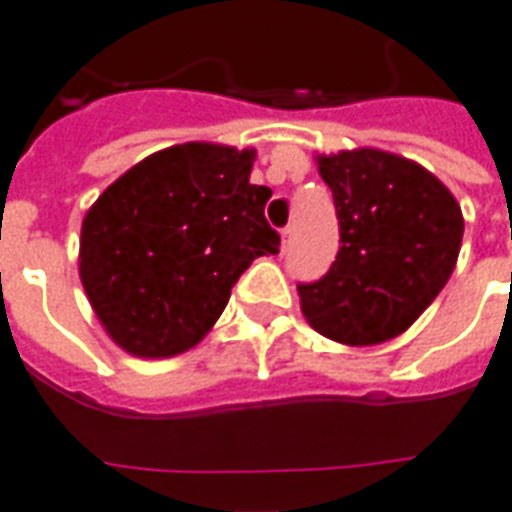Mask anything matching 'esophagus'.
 <instances>
[{
    "instance_id": "1",
    "label": "esophagus",
    "mask_w": 512,
    "mask_h": 512,
    "mask_svg": "<svg viewBox=\"0 0 512 512\" xmlns=\"http://www.w3.org/2000/svg\"><path fill=\"white\" fill-rule=\"evenodd\" d=\"M289 244H292V228H284L281 231V247L289 249Z\"/></svg>"
}]
</instances>
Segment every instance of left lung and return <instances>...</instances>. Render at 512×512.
<instances>
[{"instance_id":"obj_1","label":"left lung","mask_w":512,"mask_h":512,"mask_svg":"<svg viewBox=\"0 0 512 512\" xmlns=\"http://www.w3.org/2000/svg\"><path fill=\"white\" fill-rule=\"evenodd\" d=\"M340 220L327 276L300 284V311L342 345H380L420 319L452 276L462 209L422 164L380 148L316 156Z\"/></svg>"}]
</instances>
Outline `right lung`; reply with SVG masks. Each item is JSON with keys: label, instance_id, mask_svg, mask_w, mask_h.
<instances>
[{"label": "right lung", "instance_id": "1", "mask_svg": "<svg viewBox=\"0 0 512 512\" xmlns=\"http://www.w3.org/2000/svg\"><path fill=\"white\" fill-rule=\"evenodd\" d=\"M255 148L180 143L146 156L87 209L79 279L108 337L138 358L204 340L231 287L279 252L271 188L249 183Z\"/></svg>", "mask_w": 512, "mask_h": 512}]
</instances>
